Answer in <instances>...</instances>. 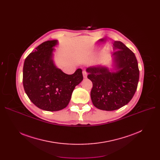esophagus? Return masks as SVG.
Here are the masks:
<instances>
[{"mask_svg": "<svg viewBox=\"0 0 160 160\" xmlns=\"http://www.w3.org/2000/svg\"><path fill=\"white\" fill-rule=\"evenodd\" d=\"M87 76H88L87 72L85 71H83V78H87Z\"/></svg>", "mask_w": 160, "mask_h": 160, "instance_id": "34e87169", "label": "esophagus"}]
</instances>
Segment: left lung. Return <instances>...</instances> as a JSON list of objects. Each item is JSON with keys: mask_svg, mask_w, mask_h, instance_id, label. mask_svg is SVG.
<instances>
[{"mask_svg": "<svg viewBox=\"0 0 160 160\" xmlns=\"http://www.w3.org/2000/svg\"><path fill=\"white\" fill-rule=\"evenodd\" d=\"M113 53V70L102 65L86 69L93 83L91 98L98 109L113 111L127 104L135 94L139 71L134 53L121 41H115Z\"/></svg>", "mask_w": 160, "mask_h": 160, "instance_id": "left-lung-1", "label": "left lung"}]
</instances>
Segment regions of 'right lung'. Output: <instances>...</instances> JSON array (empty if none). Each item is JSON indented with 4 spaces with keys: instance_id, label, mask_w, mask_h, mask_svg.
<instances>
[{
    "instance_id": "obj_1",
    "label": "right lung",
    "mask_w": 160,
    "mask_h": 160,
    "mask_svg": "<svg viewBox=\"0 0 160 160\" xmlns=\"http://www.w3.org/2000/svg\"><path fill=\"white\" fill-rule=\"evenodd\" d=\"M58 43L51 40L39 45L25 59L23 66L25 93L33 104L49 112L67 107L73 90L83 80L81 69L67 74L56 66L52 58Z\"/></svg>"
}]
</instances>
